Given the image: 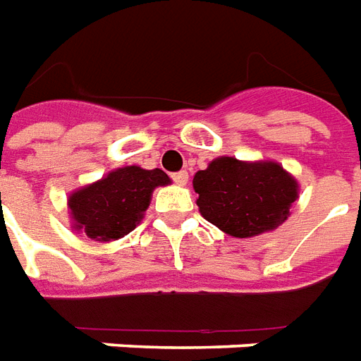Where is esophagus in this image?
Returning a JSON list of instances; mask_svg holds the SVG:
<instances>
[{"label": "esophagus", "instance_id": "obj_1", "mask_svg": "<svg viewBox=\"0 0 361 361\" xmlns=\"http://www.w3.org/2000/svg\"><path fill=\"white\" fill-rule=\"evenodd\" d=\"M173 180H175L177 184H180V186H184V184L188 183V173H186V171L175 173V175H173Z\"/></svg>", "mask_w": 361, "mask_h": 361}]
</instances>
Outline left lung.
<instances>
[{
    "label": "left lung",
    "instance_id": "obj_1",
    "mask_svg": "<svg viewBox=\"0 0 361 361\" xmlns=\"http://www.w3.org/2000/svg\"><path fill=\"white\" fill-rule=\"evenodd\" d=\"M192 186L204 219L235 238H254L279 228L298 198V180L277 161L215 157L194 175Z\"/></svg>",
    "mask_w": 361,
    "mask_h": 361
}]
</instances>
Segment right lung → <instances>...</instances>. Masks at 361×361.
<instances>
[{"instance_id": "right-lung-1", "label": "right lung", "mask_w": 361, "mask_h": 361, "mask_svg": "<svg viewBox=\"0 0 361 361\" xmlns=\"http://www.w3.org/2000/svg\"><path fill=\"white\" fill-rule=\"evenodd\" d=\"M167 184L171 178L161 169L126 165L109 171L96 183L69 194L73 228L92 240H119L144 219L155 188Z\"/></svg>"}]
</instances>
